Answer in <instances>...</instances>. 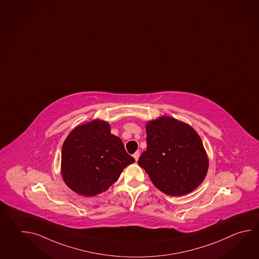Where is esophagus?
Returning a JSON list of instances; mask_svg holds the SVG:
<instances>
[{"instance_id":"1","label":"esophagus","mask_w":259,"mask_h":259,"mask_svg":"<svg viewBox=\"0 0 259 259\" xmlns=\"http://www.w3.org/2000/svg\"><path fill=\"white\" fill-rule=\"evenodd\" d=\"M139 156H140V153H139V152H138V151H137V152H136V153H135V154H134V155H133V157H134V158H135V159H136V161H138V158H139Z\"/></svg>"}]
</instances>
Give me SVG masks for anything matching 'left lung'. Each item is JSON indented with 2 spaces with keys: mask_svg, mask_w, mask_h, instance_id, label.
Here are the masks:
<instances>
[{
  "mask_svg": "<svg viewBox=\"0 0 259 259\" xmlns=\"http://www.w3.org/2000/svg\"><path fill=\"white\" fill-rule=\"evenodd\" d=\"M147 150L138 159L153 185L166 195L190 193L206 177L208 159L198 134L171 117L146 124Z\"/></svg>",
  "mask_w": 259,
  "mask_h": 259,
  "instance_id": "1",
  "label": "left lung"
}]
</instances>
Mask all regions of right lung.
Segmentation results:
<instances>
[{"instance_id":"right-lung-1","label":"right lung","mask_w":259,"mask_h":259,"mask_svg":"<svg viewBox=\"0 0 259 259\" xmlns=\"http://www.w3.org/2000/svg\"><path fill=\"white\" fill-rule=\"evenodd\" d=\"M135 162L107 121L75 127L62 148V175L69 188L84 196L99 195L113 185L122 169Z\"/></svg>"}]
</instances>
